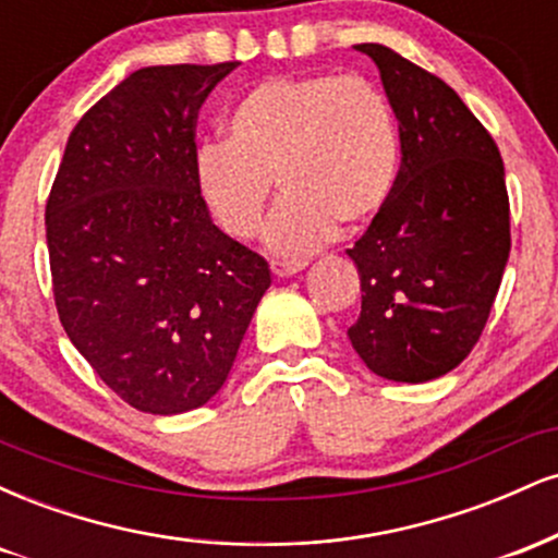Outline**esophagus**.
<instances>
[{
	"label": "esophagus",
	"mask_w": 558,
	"mask_h": 558,
	"mask_svg": "<svg viewBox=\"0 0 558 558\" xmlns=\"http://www.w3.org/2000/svg\"><path fill=\"white\" fill-rule=\"evenodd\" d=\"M306 267V262H286V259H272L270 262V270L278 275V278H291V275L301 272Z\"/></svg>",
	"instance_id": "esophagus-1"
}]
</instances>
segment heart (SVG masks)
<instances>
[{
    "instance_id": "obj_1",
    "label": "heart",
    "mask_w": 558,
    "mask_h": 558,
    "mask_svg": "<svg viewBox=\"0 0 558 558\" xmlns=\"http://www.w3.org/2000/svg\"><path fill=\"white\" fill-rule=\"evenodd\" d=\"M278 178L286 191L267 233L296 257L364 228L386 209L399 178L388 101L360 75H280L257 83L228 114V144L196 151L194 181L217 228L235 241L262 230Z\"/></svg>"
}]
</instances>
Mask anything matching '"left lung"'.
Returning a JSON list of instances; mask_svg holds the SVG:
<instances>
[{
    "label": "left lung",
    "mask_w": 558,
    "mask_h": 558,
    "mask_svg": "<svg viewBox=\"0 0 558 558\" xmlns=\"http://www.w3.org/2000/svg\"><path fill=\"white\" fill-rule=\"evenodd\" d=\"M380 70L399 120L396 189L351 248L362 312L349 341L375 375L427 383L483 336L509 259V194L496 141L448 83L383 44H356Z\"/></svg>",
    "instance_id": "1"
}]
</instances>
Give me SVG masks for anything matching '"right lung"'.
<instances>
[{
    "label": "right lung",
    "instance_id": "1",
    "mask_svg": "<svg viewBox=\"0 0 558 558\" xmlns=\"http://www.w3.org/2000/svg\"><path fill=\"white\" fill-rule=\"evenodd\" d=\"M239 62L141 68L70 133L47 198L57 315L125 403L181 414L228 380L270 267L196 191V118Z\"/></svg>",
    "mask_w": 558,
    "mask_h": 558
}]
</instances>
